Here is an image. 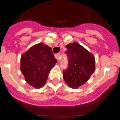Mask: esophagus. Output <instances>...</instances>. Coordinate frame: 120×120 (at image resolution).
Returning a JSON list of instances; mask_svg holds the SVG:
<instances>
[{
  "instance_id": "esophagus-1",
  "label": "esophagus",
  "mask_w": 120,
  "mask_h": 120,
  "mask_svg": "<svg viewBox=\"0 0 120 120\" xmlns=\"http://www.w3.org/2000/svg\"><path fill=\"white\" fill-rule=\"evenodd\" d=\"M60 53H58V54H55V58H56L57 60H60Z\"/></svg>"
}]
</instances>
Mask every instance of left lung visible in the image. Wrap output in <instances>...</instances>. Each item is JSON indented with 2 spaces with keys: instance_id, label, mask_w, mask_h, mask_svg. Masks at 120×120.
Masks as SVG:
<instances>
[{
  "instance_id": "1",
  "label": "left lung",
  "mask_w": 120,
  "mask_h": 120,
  "mask_svg": "<svg viewBox=\"0 0 120 120\" xmlns=\"http://www.w3.org/2000/svg\"><path fill=\"white\" fill-rule=\"evenodd\" d=\"M68 67L63 78L71 88H78L88 80L95 69L94 56L77 42L66 45Z\"/></svg>"
}]
</instances>
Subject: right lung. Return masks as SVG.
Listing matches in <instances>:
<instances>
[{"instance_id":"1","label":"right lung","mask_w":120,"mask_h":120,"mask_svg":"<svg viewBox=\"0 0 120 120\" xmlns=\"http://www.w3.org/2000/svg\"><path fill=\"white\" fill-rule=\"evenodd\" d=\"M56 62L51 48L39 43L21 55L20 68L26 81L33 87L40 88L45 85Z\"/></svg>"}]
</instances>
